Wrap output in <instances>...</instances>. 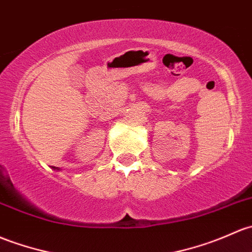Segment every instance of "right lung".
Here are the masks:
<instances>
[{"label": "right lung", "mask_w": 252, "mask_h": 252, "mask_svg": "<svg viewBox=\"0 0 252 252\" xmlns=\"http://www.w3.org/2000/svg\"><path fill=\"white\" fill-rule=\"evenodd\" d=\"M52 168H53V169H58V168H57V166H52Z\"/></svg>", "instance_id": "1"}]
</instances>
